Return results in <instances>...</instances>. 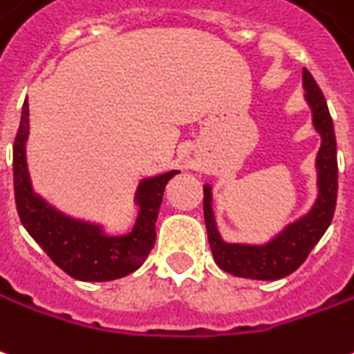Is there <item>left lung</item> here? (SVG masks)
<instances>
[{
  "label": "left lung",
  "instance_id": "left-lung-1",
  "mask_svg": "<svg viewBox=\"0 0 354 354\" xmlns=\"http://www.w3.org/2000/svg\"><path fill=\"white\" fill-rule=\"evenodd\" d=\"M303 90L306 91V105L313 113V126L322 140L315 165L318 194L313 207L305 214L291 220L266 243H230L220 236L216 226L212 211V185H203V214L212 257L214 263L232 276L251 280L286 278L305 263L333 218L337 201V143L333 122L322 90L306 68H303Z\"/></svg>",
  "mask_w": 354,
  "mask_h": 354
}]
</instances>
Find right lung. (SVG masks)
<instances>
[{
  "instance_id": "add662e5",
  "label": "right lung",
  "mask_w": 354,
  "mask_h": 354,
  "mask_svg": "<svg viewBox=\"0 0 354 354\" xmlns=\"http://www.w3.org/2000/svg\"><path fill=\"white\" fill-rule=\"evenodd\" d=\"M28 100L21 111V124L13 143V182L17 211L22 226L53 263L80 281H111L138 270L155 245V222L165 187L180 170L142 178L136 187L138 207L130 232L113 236L103 224L74 218L46 201L32 187L26 165V142L30 134Z\"/></svg>"
}]
</instances>
